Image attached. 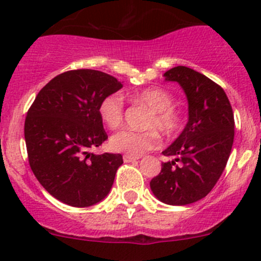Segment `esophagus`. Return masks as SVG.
Listing matches in <instances>:
<instances>
[{
    "label": "esophagus",
    "mask_w": 261,
    "mask_h": 261,
    "mask_svg": "<svg viewBox=\"0 0 261 261\" xmlns=\"http://www.w3.org/2000/svg\"><path fill=\"white\" fill-rule=\"evenodd\" d=\"M139 158H136V156H131V155H127V153H125L123 155V161L125 163H133V161H136Z\"/></svg>",
    "instance_id": "1"
}]
</instances>
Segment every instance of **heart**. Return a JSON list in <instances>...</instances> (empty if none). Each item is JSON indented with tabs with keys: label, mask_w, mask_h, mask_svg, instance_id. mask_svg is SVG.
I'll list each match as a JSON object with an SVG mask.
<instances>
[{
	"label": "heart",
	"mask_w": 261,
	"mask_h": 261,
	"mask_svg": "<svg viewBox=\"0 0 261 261\" xmlns=\"http://www.w3.org/2000/svg\"><path fill=\"white\" fill-rule=\"evenodd\" d=\"M131 101L144 105L150 110V115L144 122V127L149 130L133 131L123 130L115 134L110 139V147L114 151L125 152L131 156L155 149L160 140L153 128H158L167 138L177 135L184 126V115L174 108L175 98L171 92L163 87H147L128 94ZM98 116L109 128L115 130L122 125L123 100L119 94L106 96L98 105Z\"/></svg>",
	"instance_id": "heart-1"
}]
</instances>
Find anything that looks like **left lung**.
<instances>
[{
    "mask_svg": "<svg viewBox=\"0 0 261 261\" xmlns=\"http://www.w3.org/2000/svg\"><path fill=\"white\" fill-rule=\"evenodd\" d=\"M164 77L182 87L189 102V121L179 138L163 151L165 156H175V160L163 163L150 188L160 201L181 206L206 196L220 179L234 142V114L224 90L193 68L176 66Z\"/></svg>",
    "mask_w": 261,
    "mask_h": 261,
    "instance_id": "obj_1",
    "label": "left lung"
}]
</instances>
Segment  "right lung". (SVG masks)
I'll return each mask as SVG.
<instances>
[{
    "mask_svg": "<svg viewBox=\"0 0 261 261\" xmlns=\"http://www.w3.org/2000/svg\"><path fill=\"white\" fill-rule=\"evenodd\" d=\"M121 87V82L101 71L71 70L43 86L27 111L30 166L38 182L60 201L91 206L111 190L122 156L89 150L108 140L98 116L101 100Z\"/></svg>",
    "mask_w": 261,
    "mask_h": 261,
    "instance_id": "obj_1",
    "label": "right lung"
}]
</instances>
